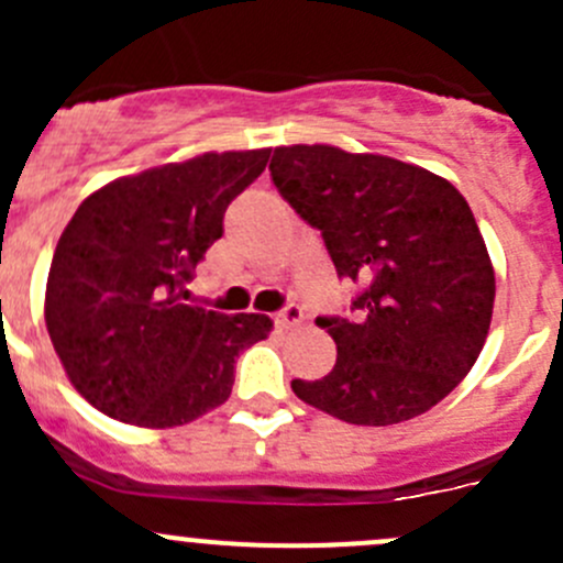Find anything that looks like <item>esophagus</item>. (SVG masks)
<instances>
[{"mask_svg": "<svg viewBox=\"0 0 563 563\" xmlns=\"http://www.w3.org/2000/svg\"><path fill=\"white\" fill-rule=\"evenodd\" d=\"M302 318H305L302 308H299V305H294V302H288L286 308H280L275 313V323L280 329H291V327H299V323H302Z\"/></svg>", "mask_w": 563, "mask_h": 563, "instance_id": "obj_1", "label": "esophagus"}]
</instances>
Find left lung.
I'll return each mask as SVG.
<instances>
[{
    "label": "left lung",
    "instance_id": "8db88e82",
    "mask_svg": "<svg viewBox=\"0 0 563 563\" xmlns=\"http://www.w3.org/2000/svg\"><path fill=\"white\" fill-rule=\"evenodd\" d=\"M277 192L321 231L351 313L318 316L338 362L299 400L351 424H397L444 400L474 367L490 329L496 277L471 207L419 166L338 146H277Z\"/></svg>",
    "mask_w": 563,
    "mask_h": 563
}]
</instances>
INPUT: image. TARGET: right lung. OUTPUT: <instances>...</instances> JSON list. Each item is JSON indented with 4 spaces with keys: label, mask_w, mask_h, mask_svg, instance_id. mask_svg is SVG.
Wrapping results in <instances>:
<instances>
[{
    "label": "right lung",
    "mask_w": 563,
    "mask_h": 563,
    "mask_svg": "<svg viewBox=\"0 0 563 563\" xmlns=\"http://www.w3.org/2000/svg\"><path fill=\"white\" fill-rule=\"evenodd\" d=\"M266 161L269 150L207 152L122 176L76 209L51 261L45 327L98 411L174 428L229 400L236 356L272 321L187 305L185 286Z\"/></svg>",
    "instance_id": "obj_1"
}]
</instances>
